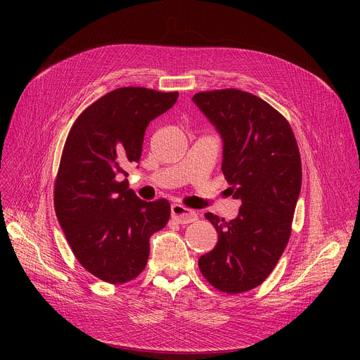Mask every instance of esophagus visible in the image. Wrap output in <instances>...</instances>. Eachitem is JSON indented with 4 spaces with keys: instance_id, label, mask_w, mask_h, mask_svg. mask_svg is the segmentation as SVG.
<instances>
[{
    "instance_id": "esophagus-1",
    "label": "esophagus",
    "mask_w": 360,
    "mask_h": 360,
    "mask_svg": "<svg viewBox=\"0 0 360 360\" xmlns=\"http://www.w3.org/2000/svg\"><path fill=\"white\" fill-rule=\"evenodd\" d=\"M170 216H172L174 220H176L181 224H186L197 220V213L186 209V207L181 205V204H174L170 207Z\"/></svg>"
}]
</instances>
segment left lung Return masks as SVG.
I'll return each instance as SVG.
<instances>
[{"label": "left lung", "mask_w": 360, "mask_h": 360, "mask_svg": "<svg viewBox=\"0 0 360 360\" xmlns=\"http://www.w3.org/2000/svg\"><path fill=\"white\" fill-rule=\"evenodd\" d=\"M193 102L219 132L221 172L242 202L231 221L205 214L219 240L198 267L216 289L247 292L269 277L289 242L302 185L299 148L289 122L251 93L201 91Z\"/></svg>", "instance_id": "obj_1"}]
</instances>
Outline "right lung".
I'll list each match as a JSON object with an SVG mask.
<instances>
[{"mask_svg":"<svg viewBox=\"0 0 360 360\" xmlns=\"http://www.w3.org/2000/svg\"><path fill=\"white\" fill-rule=\"evenodd\" d=\"M176 99L178 91L112 90L82 113L67 137L55 182L56 219L82 266L112 285L144 270L150 236L169 220L167 200H140L121 175L140 162L150 121Z\"/></svg>","mask_w":360,"mask_h":360,"instance_id":"add662e5","label":"right lung"}]
</instances>
